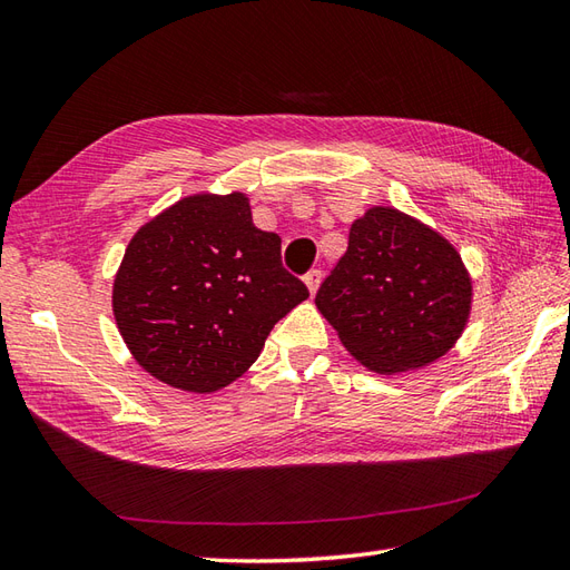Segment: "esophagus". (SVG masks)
<instances>
[{
  "instance_id": "obj_1",
  "label": "esophagus",
  "mask_w": 570,
  "mask_h": 570,
  "mask_svg": "<svg viewBox=\"0 0 570 570\" xmlns=\"http://www.w3.org/2000/svg\"><path fill=\"white\" fill-rule=\"evenodd\" d=\"M303 282H305V286H308V291H311V296H315V291H317L320 282H323V272H320V269H311L308 274H305V276H303Z\"/></svg>"
}]
</instances>
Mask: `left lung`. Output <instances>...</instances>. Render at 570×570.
<instances>
[{
    "label": "left lung",
    "instance_id": "1",
    "mask_svg": "<svg viewBox=\"0 0 570 570\" xmlns=\"http://www.w3.org/2000/svg\"><path fill=\"white\" fill-rule=\"evenodd\" d=\"M315 305L348 354L390 375L450 352L470 317L472 279L441 233L373 207L352 224L346 253Z\"/></svg>",
    "mask_w": 570,
    "mask_h": 570
}]
</instances>
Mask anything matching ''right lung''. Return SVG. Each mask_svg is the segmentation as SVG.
I'll return each instance as SVG.
<instances>
[{
  "label": "right lung",
  "mask_w": 570,
  "mask_h": 570,
  "mask_svg": "<svg viewBox=\"0 0 570 570\" xmlns=\"http://www.w3.org/2000/svg\"><path fill=\"white\" fill-rule=\"evenodd\" d=\"M305 298L308 288L282 267V238L253 224L243 193L193 195L129 240L112 313L146 373L204 395L250 368Z\"/></svg>",
  "instance_id": "1"
}]
</instances>
